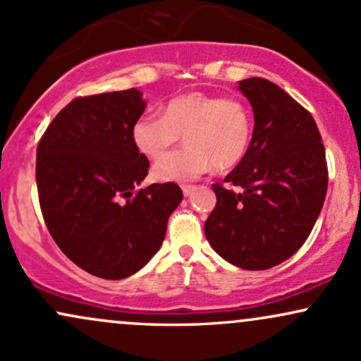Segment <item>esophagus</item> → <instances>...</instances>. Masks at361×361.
<instances>
[{
    "label": "esophagus",
    "instance_id": "34e87169",
    "mask_svg": "<svg viewBox=\"0 0 361 361\" xmlns=\"http://www.w3.org/2000/svg\"><path fill=\"white\" fill-rule=\"evenodd\" d=\"M181 190H183L185 197H188V195H192V192L195 190V186L193 185H183V186H181Z\"/></svg>",
    "mask_w": 361,
    "mask_h": 361
}]
</instances>
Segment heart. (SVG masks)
<instances>
[{
    "label": "heart",
    "mask_w": 361,
    "mask_h": 361,
    "mask_svg": "<svg viewBox=\"0 0 361 361\" xmlns=\"http://www.w3.org/2000/svg\"><path fill=\"white\" fill-rule=\"evenodd\" d=\"M132 142L144 156H164L183 135L186 146L152 168L157 181H188L217 169L238 166L252 135L250 106L238 98L188 93L166 103L163 117L142 115L132 126Z\"/></svg>",
    "instance_id": "heart-1"
}]
</instances>
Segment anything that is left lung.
I'll return each instance as SVG.
<instances>
[{
	"mask_svg": "<svg viewBox=\"0 0 361 361\" xmlns=\"http://www.w3.org/2000/svg\"><path fill=\"white\" fill-rule=\"evenodd\" d=\"M255 128L241 163L212 185L217 204L205 221L214 251L243 270H268L309 238L327 192L326 151L316 120L275 82L239 81Z\"/></svg>",
	"mask_w": 361,
	"mask_h": 361,
	"instance_id": "8db88e82",
	"label": "left lung"
}]
</instances>
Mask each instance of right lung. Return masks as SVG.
I'll return each instance as SVG.
<instances>
[{
    "label": "right lung",
    "mask_w": 361,
    "mask_h": 361,
    "mask_svg": "<svg viewBox=\"0 0 361 361\" xmlns=\"http://www.w3.org/2000/svg\"><path fill=\"white\" fill-rule=\"evenodd\" d=\"M144 110L135 88L74 98L37 147L49 233L73 263L100 279H127L146 267L183 198L176 183L140 188L149 161L130 130Z\"/></svg>",
    "instance_id": "1"
}]
</instances>
